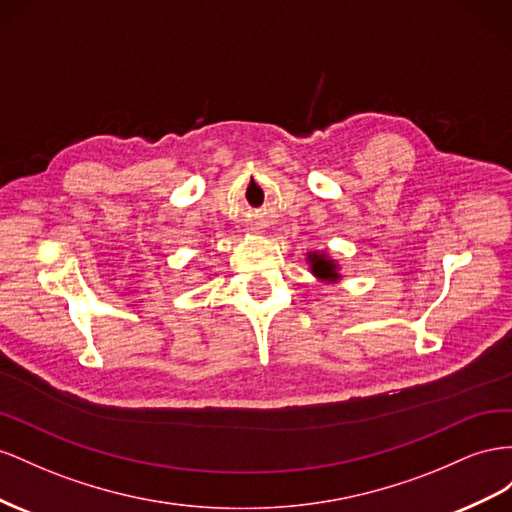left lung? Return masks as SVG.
Instances as JSON below:
<instances>
[{
    "label": "left lung",
    "mask_w": 512,
    "mask_h": 512,
    "mask_svg": "<svg viewBox=\"0 0 512 512\" xmlns=\"http://www.w3.org/2000/svg\"><path fill=\"white\" fill-rule=\"evenodd\" d=\"M309 264H311V272L315 276H319V279H324V281H337L339 279L337 264H334L332 259H328L324 253L309 255Z\"/></svg>",
    "instance_id": "obj_1"
}]
</instances>
